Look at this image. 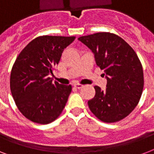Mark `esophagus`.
Segmentation results:
<instances>
[{"instance_id":"34e87169","label":"esophagus","mask_w":154,"mask_h":154,"mask_svg":"<svg viewBox=\"0 0 154 154\" xmlns=\"http://www.w3.org/2000/svg\"><path fill=\"white\" fill-rule=\"evenodd\" d=\"M74 87L75 88H77V89H82V87H83V85L81 84H75Z\"/></svg>"}]
</instances>
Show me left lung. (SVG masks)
Returning a JSON list of instances; mask_svg holds the SVG:
<instances>
[{
  "label": "left lung",
  "mask_w": 154,
  "mask_h": 154,
  "mask_svg": "<svg viewBox=\"0 0 154 154\" xmlns=\"http://www.w3.org/2000/svg\"><path fill=\"white\" fill-rule=\"evenodd\" d=\"M78 40L93 52L107 80L105 90L94 86L96 94L88 101L89 109L104 122L121 121L135 109L143 91V69L138 57L113 33L97 32Z\"/></svg>",
  "instance_id": "8db88e82"
}]
</instances>
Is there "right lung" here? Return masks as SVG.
I'll return each instance as SVG.
<instances>
[{
	"label": "right lung",
	"instance_id": "right-lung-1",
	"mask_svg": "<svg viewBox=\"0 0 154 154\" xmlns=\"http://www.w3.org/2000/svg\"><path fill=\"white\" fill-rule=\"evenodd\" d=\"M75 37L42 36L20 52L12 68L10 89L20 112L31 122L49 124L64 109L71 85L53 82L49 75Z\"/></svg>",
	"mask_w": 154,
	"mask_h": 154
}]
</instances>
